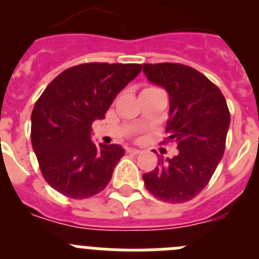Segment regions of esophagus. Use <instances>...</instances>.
I'll return each mask as SVG.
<instances>
[{
    "mask_svg": "<svg viewBox=\"0 0 259 259\" xmlns=\"http://www.w3.org/2000/svg\"><path fill=\"white\" fill-rule=\"evenodd\" d=\"M127 153H130V154H140L141 150L136 149V148H128Z\"/></svg>",
    "mask_w": 259,
    "mask_h": 259,
    "instance_id": "34e87169",
    "label": "esophagus"
}]
</instances>
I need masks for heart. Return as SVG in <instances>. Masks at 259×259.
Masks as SVG:
<instances>
[{"label": "heart", "mask_w": 259, "mask_h": 259, "mask_svg": "<svg viewBox=\"0 0 259 259\" xmlns=\"http://www.w3.org/2000/svg\"><path fill=\"white\" fill-rule=\"evenodd\" d=\"M154 88V87H149V88H145V89H153ZM145 89H144V91H145Z\"/></svg>", "instance_id": "b5f03b06"}]
</instances>
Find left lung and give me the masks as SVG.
I'll return each mask as SVG.
<instances>
[{
	"label": "left lung",
	"instance_id": "8db88e82",
	"mask_svg": "<svg viewBox=\"0 0 259 259\" xmlns=\"http://www.w3.org/2000/svg\"><path fill=\"white\" fill-rule=\"evenodd\" d=\"M144 72L170 96L167 141L178 145V155L159 159L143 179L158 200L182 203L202 191L223 157L230 110L221 89L197 70L182 63H145Z\"/></svg>",
	"mask_w": 259,
	"mask_h": 259
}]
</instances>
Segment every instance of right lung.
Segmentation results:
<instances>
[{
    "mask_svg": "<svg viewBox=\"0 0 259 259\" xmlns=\"http://www.w3.org/2000/svg\"><path fill=\"white\" fill-rule=\"evenodd\" d=\"M137 63H83L58 75L36 101L32 148L44 179L66 197H92L106 188L122 146L96 145L92 123L104 119L120 91L140 74Z\"/></svg>",
    "mask_w": 259,
    "mask_h": 259,
    "instance_id": "obj_1",
    "label": "right lung"
}]
</instances>
